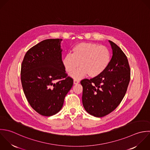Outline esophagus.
Instances as JSON below:
<instances>
[{
  "label": "esophagus",
  "instance_id": "1",
  "mask_svg": "<svg viewBox=\"0 0 150 150\" xmlns=\"http://www.w3.org/2000/svg\"><path fill=\"white\" fill-rule=\"evenodd\" d=\"M79 83V81L78 80H77V79H74V84H78Z\"/></svg>",
  "mask_w": 150,
  "mask_h": 150
}]
</instances>
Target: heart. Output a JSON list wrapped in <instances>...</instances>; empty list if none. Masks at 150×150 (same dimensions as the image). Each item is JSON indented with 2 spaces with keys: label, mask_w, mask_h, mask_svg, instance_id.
<instances>
[{
  "label": "heart",
  "mask_w": 150,
  "mask_h": 150,
  "mask_svg": "<svg viewBox=\"0 0 150 150\" xmlns=\"http://www.w3.org/2000/svg\"><path fill=\"white\" fill-rule=\"evenodd\" d=\"M110 60V52L106 47L82 42L72 48V54L64 56L62 62L69 74L74 72L80 65L81 68L72 75L74 78L80 79L88 74L93 78L99 76L108 68Z\"/></svg>",
  "instance_id": "1"
}]
</instances>
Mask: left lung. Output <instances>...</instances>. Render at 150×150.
Returning a JSON list of instances; mask_svg holds the SVG:
<instances>
[{"instance_id": "1", "label": "left lung", "mask_w": 150, "mask_h": 150, "mask_svg": "<svg viewBox=\"0 0 150 150\" xmlns=\"http://www.w3.org/2000/svg\"><path fill=\"white\" fill-rule=\"evenodd\" d=\"M109 42L113 56L108 68L99 76L81 81L83 106L89 114L97 117L108 115L119 105L130 80L126 55L115 43Z\"/></svg>"}]
</instances>
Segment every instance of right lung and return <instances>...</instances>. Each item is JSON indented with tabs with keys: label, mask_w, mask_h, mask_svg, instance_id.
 <instances>
[{
	"label": "right lung",
	"mask_w": 150,
	"mask_h": 150,
	"mask_svg": "<svg viewBox=\"0 0 150 150\" xmlns=\"http://www.w3.org/2000/svg\"><path fill=\"white\" fill-rule=\"evenodd\" d=\"M61 41L47 39L38 43L27 51L21 66V81L26 99L31 107L44 116L60 111L74 83L62 62Z\"/></svg>",
	"instance_id": "obj_1"
}]
</instances>
